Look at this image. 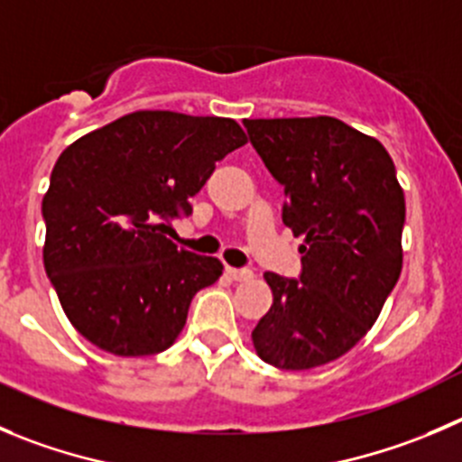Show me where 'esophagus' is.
<instances>
[{
	"mask_svg": "<svg viewBox=\"0 0 462 462\" xmlns=\"http://www.w3.org/2000/svg\"><path fill=\"white\" fill-rule=\"evenodd\" d=\"M226 274L234 281H252L254 272L252 270H238V267H226Z\"/></svg>",
	"mask_w": 462,
	"mask_h": 462,
	"instance_id": "obj_1",
	"label": "esophagus"
}]
</instances>
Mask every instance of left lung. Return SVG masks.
<instances>
[{"label": "left lung", "instance_id": "obj_1", "mask_svg": "<svg viewBox=\"0 0 462 462\" xmlns=\"http://www.w3.org/2000/svg\"><path fill=\"white\" fill-rule=\"evenodd\" d=\"M304 238L300 279L265 272L272 306L254 349L281 370L327 365L372 328L402 274L406 199L383 144L328 116L245 120Z\"/></svg>", "mask_w": 462, "mask_h": 462}]
</instances>
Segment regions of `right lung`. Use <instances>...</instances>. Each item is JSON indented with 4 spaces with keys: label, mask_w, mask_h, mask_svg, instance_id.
<instances>
[{
    "label": "right lung",
    "mask_w": 462,
    "mask_h": 462,
    "mask_svg": "<svg viewBox=\"0 0 462 462\" xmlns=\"http://www.w3.org/2000/svg\"><path fill=\"white\" fill-rule=\"evenodd\" d=\"M247 135L228 117L135 111L74 140L42 199V261L72 327L116 356L172 346L190 301L222 276L165 238L215 162Z\"/></svg>",
    "instance_id": "obj_1"
}]
</instances>
